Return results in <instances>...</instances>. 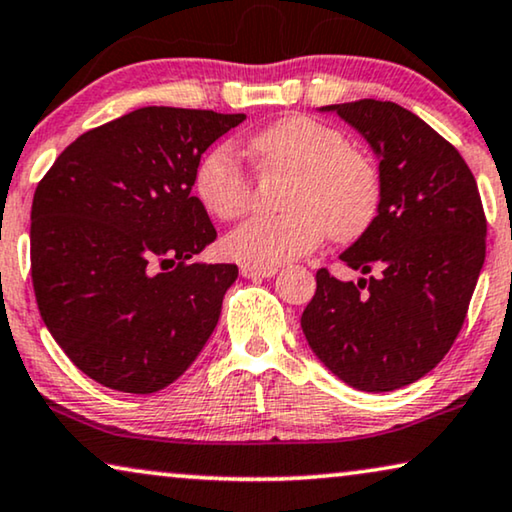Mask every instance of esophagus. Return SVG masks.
Returning <instances> with one entry per match:
<instances>
[{"mask_svg": "<svg viewBox=\"0 0 512 512\" xmlns=\"http://www.w3.org/2000/svg\"><path fill=\"white\" fill-rule=\"evenodd\" d=\"M276 266H241V276L243 278H271L276 276Z\"/></svg>", "mask_w": 512, "mask_h": 512, "instance_id": "34e87169", "label": "esophagus"}]
</instances>
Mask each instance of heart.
I'll list each match as a JSON object with an SVG mask.
<instances>
[{
    "label": "heart",
    "mask_w": 512,
    "mask_h": 512,
    "mask_svg": "<svg viewBox=\"0 0 512 512\" xmlns=\"http://www.w3.org/2000/svg\"><path fill=\"white\" fill-rule=\"evenodd\" d=\"M262 174H290L285 213L253 218L225 239V253L248 266H278L304 257L325 234L336 243L362 236L376 220L383 181L378 164L350 146L341 129L308 115H287L250 139ZM194 190L206 211L236 220L250 211L255 178L229 146L201 160Z\"/></svg>",
    "instance_id": "b5f03b06"
}]
</instances>
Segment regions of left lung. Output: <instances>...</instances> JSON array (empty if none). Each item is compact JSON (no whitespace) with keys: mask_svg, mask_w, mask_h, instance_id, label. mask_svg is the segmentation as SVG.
Returning <instances> with one entry per match:
<instances>
[{"mask_svg":"<svg viewBox=\"0 0 512 512\" xmlns=\"http://www.w3.org/2000/svg\"><path fill=\"white\" fill-rule=\"evenodd\" d=\"M380 157L383 199L327 269L301 315L311 350L355 390L392 392L429 373L455 343L485 262L487 220L469 164L436 129L394 102L331 104Z\"/></svg>","mask_w":512,"mask_h":512,"instance_id":"1","label":"left lung"}]
</instances>
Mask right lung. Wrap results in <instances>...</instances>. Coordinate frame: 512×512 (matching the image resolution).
<instances>
[{
  "instance_id": "1",
  "label": "right lung",
  "mask_w": 512,
  "mask_h": 512,
  "mask_svg": "<svg viewBox=\"0 0 512 512\" xmlns=\"http://www.w3.org/2000/svg\"><path fill=\"white\" fill-rule=\"evenodd\" d=\"M243 113L146 106L62 150L32 201V283L57 345L99 385L153 394L218 325L236 264L192 262L215 241L192 197L199 160Z\"/></svg>"
}]
</instances>
